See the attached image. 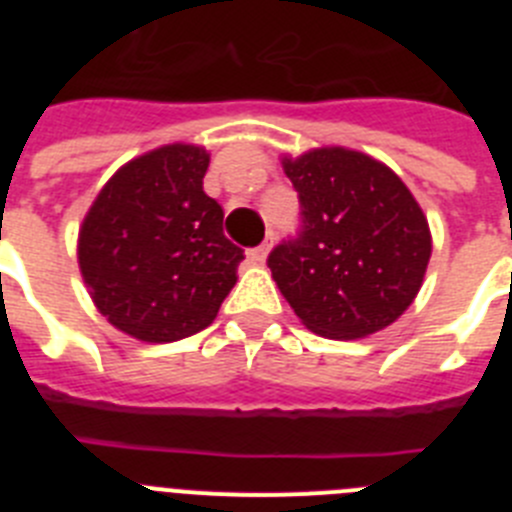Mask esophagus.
Returning <instances> with one entry per match:
<instances>
[{
    "label": "esophagus",
    "mask_w": 512,
    "mask_h": 512,
    "mask_svg": "<svg viewBox=\"0 0 512 512\" xmlns=\"http://www.w3.org/2000/svg\"><path fill=\"white\" fill-rule=\"evenodd\" d=\"M269 248H271V241L261 243V246H256V248H251V251H248V261H251V264H264L266 256H269Z\"/></svg>",
    "instance_id": "1"
}]
</instances>
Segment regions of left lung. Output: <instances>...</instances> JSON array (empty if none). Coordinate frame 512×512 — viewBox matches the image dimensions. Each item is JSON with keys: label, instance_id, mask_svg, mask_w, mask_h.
<instances>
[{"label": "left lung", "instance_id": "8db88e82", "mask_svg": "<svg viewBox=\"0 0 512 512\" xmlns=\"http://www.w3.org/2000/svg\"><path fill=\"white\" fill-rule=\"evenodd\" d=\"M302 230L269 253L271 277L297 318L336 341L395 323L420 292L431 230L400 176L341 146L282 158Z\"/></svg>", "mask_w": 512, "mask_h": 512}]
</instances>
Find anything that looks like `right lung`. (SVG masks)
Wrapping results in <instances>:
<instances>
[{"label":"right lung","mask_w":512,"mask_h":512,"mask_svg":"<svg viewBox=\"0 0 512 512\" xmlns=\"http://www.w3.org/2000/svg\"><path fill=\"white\" fill-rule=\"evenodd\" d=\"M210 153L171 143L115 171L79 228V269L94 305L146 343L200 333L235 284L243 251L202 189Z\"/></svg>","instance_id":"obj_1"}]
</instances>
